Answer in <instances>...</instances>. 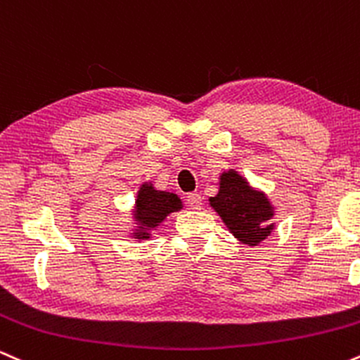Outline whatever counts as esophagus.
I'll list each match as a JSON object with an SVG mask.
<instances>
[{
  "label": "esophagus",
  "mask_w": 360,
  "mask_h": 360,
  "mask_svg": "<svg viewBox=\"0 0 360 360\" xmlns=\"http://www.w3.org/2000/svg\"><path fill=\"white\" fill-rule=\"evenodd\" d=\"M186 203H188L189 208L200 210L201 208V194H198V193L188 194V196H186Z\"/></svg>",
  "instance_id": "obj_1"
}]
</instances>
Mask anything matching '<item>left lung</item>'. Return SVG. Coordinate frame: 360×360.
<instances>
[{
    "instance_id": "1",
    "label": "left lung",
    "mask_w": 360,
    "mask_h": 360,
    "mask_svg": "<svg viewBox=\"0 0 360 360\" xmlns=\"http://www.w3.org/2000/svg\"><path fill=\"white\" fill-rule=\"evenodd\" d=\"M210 203L238 240L257 245L272 232V208L262 193L254 191L237 172L220 177V191Z\"/></svg>"
}]
</instances>
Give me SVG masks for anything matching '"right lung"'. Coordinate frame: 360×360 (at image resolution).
Returning <instances> with one entry per match:
<instances>
[{"instance_id":"1","label":"right lung","mask_w":360,"mask_h":360,"mask_svg":"<svg viewBox=\"0 0 360 360\" xmlns=\"http://www.w3.org/2000/svg\"><path fill=\"white\" fill-rule=\"evenodd\" d=\"M181 210V200L172 193L155 191L150 184H143L137 196V220L146 235L148 229H155L169 213Z\"/></svg>"}]
</instances>
